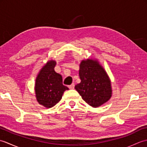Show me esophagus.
Here are the masks:
<instances>
[{"label":"esophagus","instance_id":"esophagus-1","mask_svg":"<svg viewBox=\"0 0 147 147\" xmlns=\"http://www.w3.org/2000/svg\"><path fill=\"white\" fill-rule=\"evenodd\" d=\"M68 87H69V89H73L74 87V84L72 83L71 85H69Z\"/></svg>","mask_w":147,"mask_h":147}]
</instances>
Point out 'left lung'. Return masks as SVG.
Listing matches in <instances>:
<instances>
[{
    "mask_svg": "<svg viewBox=\"0 0 147 147\" xmlns=\"http://www.w3.org/2000/svg\"><path fill=\"white\" fill-rule=\"evenodd\" d=\"M79 76L81 82L74 88L88 105L98 107L111 98V80L97 61L83 60L80 64Z\"/></svg>",
    "mask_w": 147,
    "mask_h": 147,
    "instance_id": "obj_1",
    "label": "left lung"
}]
</instances>
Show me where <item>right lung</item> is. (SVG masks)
Returning <instances> with one entry per match:
<instances>
[{"mask_svg": "<svg viewBox=\"0 0 147 147\" xmlns=\"http://www.w3.org/2000/svg\"><path fill=\"white\" fill-rule=\"evenodd\" d=\"M55 61H49L43 65L35 80V91L36 100L46 108H51L62 98L65 90L61 74L56 73Z\"/></svg>", "mask_w": 147, "mask_h": 147, "instance_id": "add662e5", "label": "right lung"}]
</instances>
